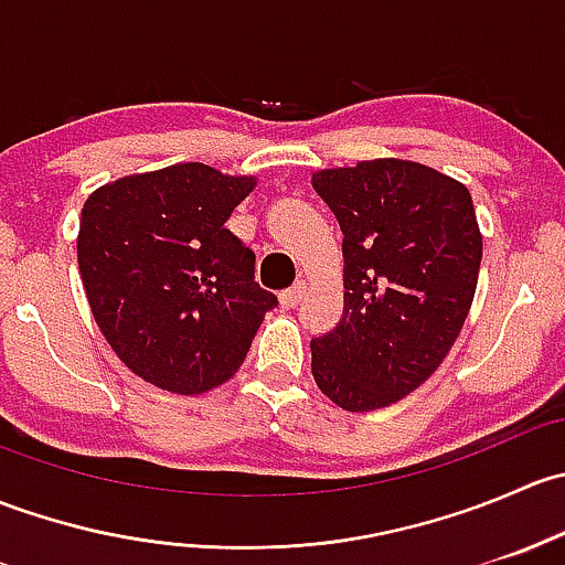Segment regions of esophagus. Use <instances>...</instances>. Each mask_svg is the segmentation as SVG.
Wrapping results in <instances>:
<instances>
[{
  "instance_id": "34e87169",
  "label": "esophagus",
  "mask_w": 565,
  "mask_h": 565,
  "mask_svg": "<svg viewBox=\"0 0 565 565\" xmlns=\"http://www.w3.org/2000/svg\"><path fill=\"white\" fill-rule=\"evenodd\" d=\"M303 298H306V284L298 281V284H295V287L284 289V292H281V306H284V309H295V306H298V303H303Z\"/></svg>"
}]
</instances>
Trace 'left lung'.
Returning a JSON list of instances; mask_svg holds the SVG:
<instances>
[{
	"label": "left lung",
	"instance_id": "1",
	"mask_svg": "<svg viewBox=\"0 0 565 565\" xmlns=\"http://www.w3.org/2000/svg\"><path fill=\"white\" fill-rule=\"evenodd\" d=\"M344 232V317L311 339L319 391L350 413L424 385L457 341L481 267L472 196L424 163L377 158L311 177Z\"/></svg>",
	"mask_w": 565,
	"mask_h": 565
}]
</instances>
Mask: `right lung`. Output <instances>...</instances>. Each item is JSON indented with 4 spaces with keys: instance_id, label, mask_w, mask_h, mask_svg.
<instances>
[{
    "instance_id": "obj_1",
    "label": "right lung",
    "mask_w": 565,
    "mask_h": 565,
    "mask_svg": "<svg viewBox=\"0 0 565 565\" xmlns=\"http://www.w3.org/2000/svg\"><path fill=\"white\" fill-rule=\"evenodd\" d=\"M254 177L177 163L98 188L78 224L89 309L119 361L163 391L204 393L246 361L278 298L226 230Z\"/></svg>"
}]
</instances>
